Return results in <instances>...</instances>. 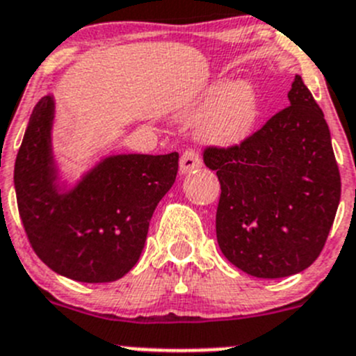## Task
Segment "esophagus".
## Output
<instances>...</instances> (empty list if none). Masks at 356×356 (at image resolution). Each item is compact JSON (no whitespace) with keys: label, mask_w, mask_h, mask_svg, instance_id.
<instances>
[{"label":"esophagus","mask_w":356,"mask_h":356,"mask_svg":"<svg viewBox=\"0 0 356 356\" xmlns=\"http://www.w3.org/2000/svg\"><path fill=\"white\" fill-rule=\"evenodd\" d=\"M202 167V158H200L198 151L195 149H186L181 156V163H179V168H181L182 174H189V172H195Z\"/></svg>","instance_id":"obj_1"}]
</instances>
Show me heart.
<instances>
[{
  "mask_svg": "<svg viewBox=\"0 0 356 356\" xmlns=\"http://www.w3.org/2000/svg\"><path fill=\"white\" fill-rule=\"evenodd\" d=\"M257 94L245 79L219 86L189 111L202 120V136L216 144H238L247 139L257 120Z\"/></svg>",
  "mask_w": 356,
  "mask_h": 356,
  "instance_id": "1",
  "label": "heart"
}]
</instances>
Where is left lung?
<instances>
[{
  "label": "left lung",
  "mask_w": 356,
  "mask_h": 356,
  "mask_svg": "<svg viewBox=\"0 0 356 356\" xmlns=\"http://www.w3.org/2000/svg\"><path fill=\"white\" fill-rule=\"evenodd\" d=\"M289 102L240 144L203 149L220 182L217 243L231 264L257 278L312 266L341 198L329 127L301 76Z\"/></svg>",
  "instance_id": "left-lung-1"
}]
</instances>
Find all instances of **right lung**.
Wrapping results in <instances>:
<instances>
[{"label":"right lung","instance_id":"right-lung-1","mask_svg":"<svg viewBox=\"0 0 356 356\" xmlns=\"http://www.w3.org/2000/svg\"><path fill=\"white\" fill-rule=\"evenodd\" d=\"M54 99L33 109L13 182L27 240L55 273L85 284L122 278L139 261L158 202L177 177L179 153L109 156L60 193L50 130Z\"/></svg>","mask_w":356,"mask_h":356}]
</instances>
